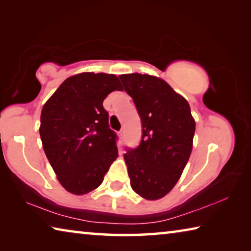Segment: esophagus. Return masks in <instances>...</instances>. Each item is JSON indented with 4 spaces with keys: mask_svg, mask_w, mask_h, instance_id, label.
<instances>
[{
    "mask_svg": "<svg viewBox=\"0 0 251 251\" xmlns=\"http://www.w3.org/2000/svg\"><path fill=\"white\" fill-rule=\"evenodd\" d=\"M118 136H120V138L122 139V141H124V136H125L124 130H121L120 133H118Z\"/></svg>",
    "mask_w": 251,
    "mask_h": 251,
    "instance_id": "1",
    "label": "esophagus"
}]
</instances>
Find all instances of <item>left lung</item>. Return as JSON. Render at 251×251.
Here are the masks:
<instances>
[{"instance_id":"left-lung-1","label":"left lung","mask_w":251,"mask_h":251,"mask_svg":"<svg viewBox=\"0 0 251 251\" xmlns=\"http://www.w3.org/2000/svg\"><path fill=\"white\" fill-rule=\"evenodd\" d=\"M120 78L143 127L141 144L124 154L130 186L148 201L163 198L180 178L193 150L196 124L190 106L156 76L134 73Z\"/></svg>"}]
</instances>
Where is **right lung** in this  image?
Listing matches in <instances>:
<instances>
[{
  "label": "right lung",
  "mask_w": 251,
  "mask_h": 251,
  "mask_svg": "<svg viewBox=\"0 0 251 251\" xmlns=\"http://www.w3.org/2000/svg\"><path fill=\"white\" fill-rule=\"evenodd\" d=\"M116 75L80 73L61 84L43 106L40 135L58 181L74 195L97 188L118 157L103 101L122 91Z\"/></svg>",
  "instance_id": "right-lung-1"
}]
</instances>
